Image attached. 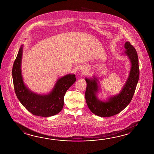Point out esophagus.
<instances>
[{"label": "esophagus", "mask_w": 154, "mask_h": 154, "mask_svg": "<svg viewBox=\"0 0 154 154\" xmlns=\"http://www.w3.org/2000/svg\"><path fill=\"white\" fill-rule=\"evenodd\" d=\"M87 69H85L82 70V72H83V74H85V73H87Z\"/></svg>", "instance_id": "1"}]
</instances>
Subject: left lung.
I'll return each mask as SVG.
<instances>
[{
    "mask_svg": "<svg viewBox=\"0 0 154 154\" xmlns=\"http://www.w3.org/2000/svg\"><path fill=\"white\" fill-rule=\"evenodd\" d=\"M125 51L122 55L128 57L131 69L126 83L119 94L107 97L106 100H101L97 97L100 88L97 78L94 75L92 79H85L87 82L85 93L86 103L89 110L97 116L102 117L114 116L125 109L132 100L139 77L138 54L129 42L125 43Z\"/></svg>",
    "mask_w": 154,
    "mask_h": 154,
    "instance_id": "obj_1",
    "label": "left lung"
}]
</instances>
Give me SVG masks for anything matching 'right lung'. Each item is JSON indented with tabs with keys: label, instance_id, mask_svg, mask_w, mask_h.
Masks as SVG:
<instances>
[{
	"label": "right lung",
	"instance_id": "1",
	"mask_svg": "<svg viewBox=\"0 0 154 154\" xmlns=\"http://www.w3.org/2000/svg\"><path fill=\"white\" fill-rule=\"evenodd\" d=\"M23 46L21 45L13 65V83L17 99L29 112L35 116L50 117L63 109L66 91L76 81L75 74H68L58 79L49 94H39L31 91L25 85L21 70Z\"/></svg>",
	"mask_w": 154,
	"mask_h": 154
}]
</instances>
